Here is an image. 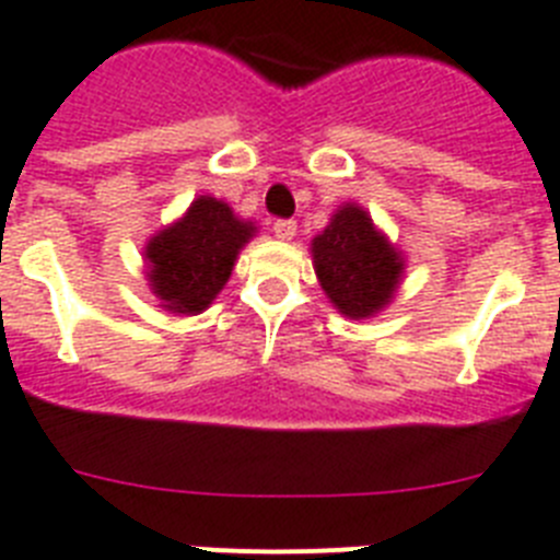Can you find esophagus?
<instances>
[{"label": "esophagus", "mask_w": 560, "mask_h": 560, "mask_svg": "<svg viewBox=\"0 0 560 560\" xmlns=\"http://www.w3.org/2000/svg\"><path fill=\"white\" fill-rule=\"evenodd\" d=\"M294 231H298V223H294V220H277L275 223V237L280 240H291L294 237Z\"/></svg>", "instance_id": "esophagus-1"}]
</instances>
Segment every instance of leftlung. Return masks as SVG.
<instances>
[{
  "instance_id": "left-lung-1",
  "label": "left lung",
  "mask_w": 560,
  "mask_h": 560,
  "mask_svg": "<svg viewBox=\"0 0 560 560\" xmlns=\"http://www.w3.org/2000/svg\"><path fill=\"white\" fill-rule=\"evenodd\" d=\"M314 271L323 291L346 317H369L389 303L404 260L374 231L372 217L343 206L312 243Z\"/></svg>"
}]
</instances>
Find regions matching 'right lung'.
Listing matches in <instances>:
<instances>
[{"label":"right lung","mask_w":560,"mask_h":560,"mask_svg":"<svg viewBox=\"0 0 560 560\" xmlns=\"http://www.w3.org/2000/svg\"><path fill=\"white\" fill-rule=\"evenodd\" d=\"M252 234L254 225L240 223L225 202L214 197L194 200L177 225L148 243L151 289L171 312H202L225 285L237 252Z\"/></svg>","instance_id":"obj_1"}]
</instances>
